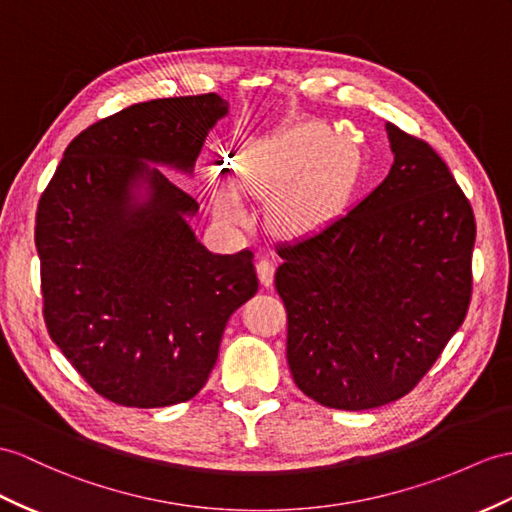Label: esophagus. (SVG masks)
Instances as JSON below:
<instances>
[{"label": "esophagus", "mask_w": 512, "mask_h": 512, "mask_svg": "<svg viewBox=\"0 0 512 512\" xmlns=\"http://www.w3.org/2000/svg\"><path fill=\"white\" fill-rule=\"evenodd\" d=\"M256 269H258V278H260V282H263V286H271L273 284V271H276V265H273V260L263 256V258L258 260Z\"/></svg>", "instance_id": "1"}]
</instances>
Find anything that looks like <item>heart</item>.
I'll return each instance as SVG.
<instances>
[{
    "label": "heart",
    "mask_w": 512,
    "mask_h": 512,
    "mask_svg": "<svg viewBox=\"0 0 512 512\" xmlns=\"http://www.w3.org/2000/svg\"><path fill=\"white\" fill-rule=\"evenodd\" d=\"M323 128H304L269 147L249 152L239 173V189L245 193L271 191L295 182L276 206L278 219L289 228H308L332 206L350 176V160L339 143ZM219 217L239 221L245 217L236 191L213 193Z\"/></svg>",
    "instance_id": "b5f03b06"
}]
</instances>
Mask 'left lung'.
<instances>
[{"instance_id":"left-lung-1","label":"left lung","mask_w":512,"mask_h":512,"mask_svg":"<svg viewBox=\"0 0 512 512\" xmlns=\"http://www.w3.org/2000/svg\"><path fill=\"white\" fill-rule=\"evenodd\" d=\"M395 160L363 202L278 245L286 360L321 406L400 400L465 321L476 219L434 149L386 123Z\"/></svg>"}]
</instances>
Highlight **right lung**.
I'll return each instance as SVG.
<instances>
[{
	"label": "right lung",
	"instance_id": "obj_1",
	"mask_svg": "<svg viewBox=\"0 0 512 512\" xmlns=\"http://www.w3.org/2000/svg\"><path fill=\"white\" fill-rule=\"evenodd\" d=\"M223 115L217 93L123 108L69 143L39 199L47 332L86 384L119 406L195 397L230 315L258 291L254 254H210L186 223L195 199L147 165L193 171ZM141 181L150 195L136 203Z\"/></svg>",
	"mask_w": 512,
	"mask_h": 512
}]
</instances>
